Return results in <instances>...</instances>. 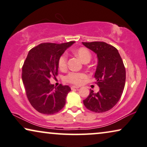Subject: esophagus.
Here are the masks:
<instances>
[{
	"label": "esophagus",
	"instance_id": "34e87169",
	"mask_svg": "<svg viewBox=\"0 0 147 147\" xmlns=\"http://www.w3.org/2000/svg\"><path fill=\"white\" fill-rule=\"evenodd\" d=\"M70 88H71V89H79V86H72Z\"/></svg>",
	"mask_w": 147,
	"mask_h": 147
}]
</instances>
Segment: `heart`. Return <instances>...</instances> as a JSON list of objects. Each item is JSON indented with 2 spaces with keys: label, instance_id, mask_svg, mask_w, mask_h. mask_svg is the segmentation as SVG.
<instances>
[{
  "label": "heart",
  "instance_id": "heart-1",
  "mask_svg": "<svg viewBox=\"0 0 147 147\" xmlns=\"http://www.w3.org/2000/svg\"><path fill=\"white\" fill-rule=\"evenodd\" d=\"M78 57L81 59L83 62H89L91 60V53L87 49L85 48H81L79 50H77L76 52ZM66 64H67V56L65 54L60 56L58 60V66L60 69H64L66 67ZM86 77V75L83 72H70L65 77V81L68 83L76 84L79 85L81 84L83 81V80Z\"/></svg>",
  "mask_w": 147,
  "mask_h": 147
}]
</instances>
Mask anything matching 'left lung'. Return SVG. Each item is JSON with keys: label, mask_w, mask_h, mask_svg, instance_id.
<instances>
[{"label": "left lung", "mask_w": 147, "mask_h": 147, "mask_svg": "<svg viewBox=\"0 0 147 147\" xmlns=\"http://www.w3.org/2000/svg\"><path fill=\"white\" fill-rule=\"evenodd\" d=\"M97 54V66L95 79L99 87L97 93L90 90L85 106L96 113L111 109L120 100L126 81V70L117 49L103 42H82Z\"/></svg>", "instance_id": "left-lung-1"}]
</instances>
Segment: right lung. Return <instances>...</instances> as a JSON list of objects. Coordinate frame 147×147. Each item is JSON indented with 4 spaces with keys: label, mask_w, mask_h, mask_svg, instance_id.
<instances>
[{
    "label": "right lung",
    "mask_w": 147,
    "mask_h": 147,
    "mask_svg": "<svg viewBox=\"0 0 147 147\" xmlns=\"http://www.w3.org/2000/svg\"><path fill=\"white\" fill-rule=\"evenodd\" d=\"M75 42L43 43L29 50L22 68V80L27 99L38 112L54 114L65 105L70 87H54L50 79L58 75L59 58Z\"/></svg>",
    "instance_id": "obj_1"
}]
</instances>
